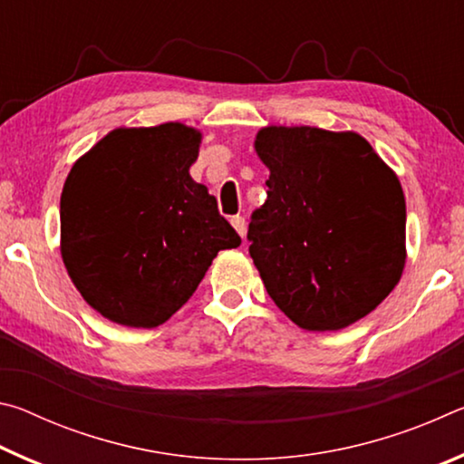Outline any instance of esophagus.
Returning <instances> with one entry per match:
<instances>
[{
	"instance_id": "1",
	"label": "esophagus",
	"mask_w": 464,
	"mask_h": 464,
	"mask_svg": "<svg viewBox=\"0 0 464 464\" xmlns=\"http://www.w3.org/2000/svg\"><path fill=\"white\" fill-rule=\"evenodd\" d=\"M231 225H233V229L241 235V237H246V231H247L246 218L239 217V215H237V217H233V218H231Z\"/></svg>"
}]
</instances>
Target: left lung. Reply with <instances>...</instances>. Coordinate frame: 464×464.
Listing matches in <instances>:
<instances>
[{"label":"left lung","instance_id":"8db88e82","mask_svg":"<svg viewBox=\"0 0 464 464\" xmlns=\"http://www.w3.org/2000/svg\"><path fill=\"white\" fill-rule=\"evenodd\" d=\"M256 153L268 198L251 213L249 256L285 315L309 332L366 317L405 266V196L356 132L266 127Z\"/></svg>","mask_w":464,"mask_h":464}]
</instances>
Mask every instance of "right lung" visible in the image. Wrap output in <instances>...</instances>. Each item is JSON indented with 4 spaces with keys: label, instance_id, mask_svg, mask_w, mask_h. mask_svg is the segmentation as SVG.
<instances>
[{
    "label": "right lung",
    "instance_id": "obj_1",
    "mask_svg": "<svg viewBox=\"0 0 464 464\" xmlns=\"http://www.w3.org/2000/svg\"><path fill=\"white\" fill-rule=\"evenodd\" d=\"M202 135L182 122L114 129L73 163L61 194L63 264L85 303L151 329L241 237L190 178Z\"/></svg>",
    "mask_w": 464,
    "mask_h": 464
}]
</instances>
